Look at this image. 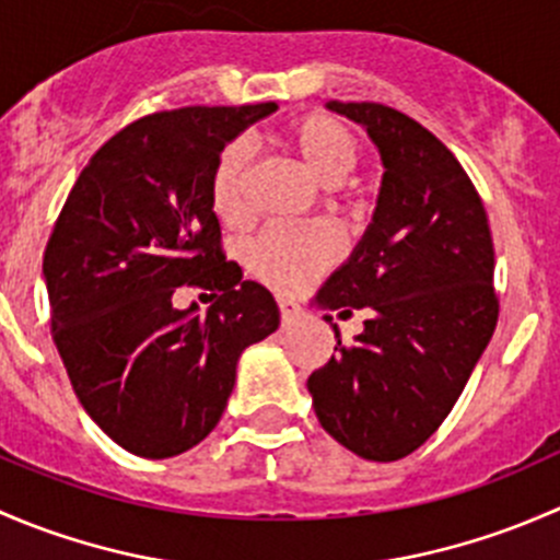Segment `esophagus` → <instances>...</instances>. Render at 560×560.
Here are the masks:
<instances>
[{
    "mask_svg": "<svg viewBox=\"0 0 560 560\" xmlns=\"http://www.w3.org/2000/svg\"><path fill=\"white\" fill-rule=\"evenodd\" d=\"M279 312H281V325H292L295 319H301L303 316V308L298 306L295 301H287V298H281L279 301Z\"/></svg>",
    "mask_w": 560,
    "mask_h": 560,
    "instance_id": "esophagus-1",
    "label": "esophagus"
}]
</instances>
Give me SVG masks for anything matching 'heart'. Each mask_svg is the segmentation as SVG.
<instances>
[{
  "mask_svg": "<svg viewBox=\"0 0 560 560\" xmlns=\"http://www.w3.org/2000/svg\"><path fill=\"white\" fill-rule=\"evenodd\" d=\"M281 145L322 186H336L358 167L360 143L341 121L325 113H308L281 129ZM248 149L241 140L219 154L211 173V206L224 224L246 219ZM341 254V238L330 228H270L248 246V270L273 290L295 292L312 284Z\"/></svg>",
  "mask_w": 560,
  "mask_h": 560,
  "instance_id": "1",
  "label": "heart"
}]
</instances>
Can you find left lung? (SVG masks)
Here are the masks:
<instances>
[{
    "label": "left lung",
    "instance_id": "left-lung-1",
    "mask_svg": "<svg viewBox=\"0 0 560 560\" xmlns=\"http://www.w3.org/2000/svg\"><path fill=\"white\" fill-rule=\"evenodd\" d=\"M382 154L374 222L316 295L365 308L352 343L308 376L322 428L365 460H400L436 433L499 322L488 213L453 151L406 113L327 103Z\"/></svg>",
    "mask_w": 560,
    "mask_h": 560
}]
</instances>
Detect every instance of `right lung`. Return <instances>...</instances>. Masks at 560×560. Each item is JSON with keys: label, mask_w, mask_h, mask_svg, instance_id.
<instances>
[{"label": "right lung", "mask_w": 560, "mask_h": 560, "mask_svg": "<svg viewBox=\"0 0 560 560\" xmlns=\"http://www.w3.org/2000/svg\"><path fill=\"white\" fill-rule=\"evenodd\" d=\"M276 103L160 110L89 160L43 257L50 336L83 409L127 453L162 460L217 428L241 352L279 306L222 252L211 173L224 145ZM178 285L214 295L180 313Z\"/></svg>", "instance_id": "right-lung-1"}]
</instances>
